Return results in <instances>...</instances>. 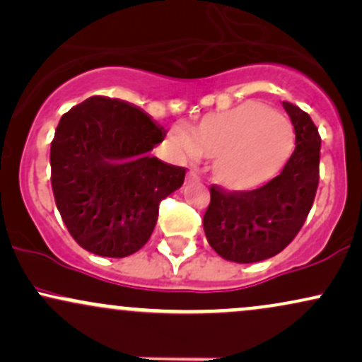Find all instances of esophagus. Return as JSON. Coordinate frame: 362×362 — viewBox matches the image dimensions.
Listing matches in <instances>:
<instances>
[{
  "label": "esophagus",
  "instance_id": "34e87169",
  "mask_svg": "<svg viewBox=\"0 0 362 362\" xmlns=\"http://www.w3.org/2000/svg\"><path fill=\"white\" fill-rule=\"evenodd\" d=\"M199 172L197 170H190L189 173H187V182H192V180H199Z\"/></svg>",
  "mask_w": 362,
  "mask_h": 362
}]
</instances>
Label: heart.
<instances>
[{"label":"heart","instance_id":"obj_1","mask_svg":"<svg viewBox=\"0 0 362 362\" xmlns=\"http://www.w3.org/2000/svg\"><path fill=\"white\" fill-rule=\"evenodd\" d=\"M170 141L190 160L214 156L216 180L245 190L271 180L294 149L291 120L265 103L247 102L207 115L199 126L175 124Z\"/></svg>","mask_w":362,"mask_h":362}]
</instances>
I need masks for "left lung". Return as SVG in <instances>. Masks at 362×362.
Listing matches in <instances>:
<instances>
[{"instance_id":"1","label":"left lung","mask_w":362,"mask_h":362,"mask_svg":"<svg viewBox=\"0 0 362 362\" xmlns=\"http://www.w3.org/2000/svg\"><path fill=\"white\" fill-rule=\"evenodd\" d=\"M296 134V148L282 172L250 192L211 187L206 238L223 259L253 264L284 250L306 221L318 187V129L306 112L282 102Z\"/></svg>"}]
</instances>
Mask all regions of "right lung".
Instances as JSON below:
<instances>
[{"mask_svg": "<svg viewBox=\"0 0 362 362\" xmlns=\"http://www.w3.org/2000/svg\"><path fill=\"white\" fill-rule=\"evenodd\" d=\"M165 136L148 114L117 98L90 97L62 115L51 143V184L80 247L122 259L148 242L161 199L185 178V168L151 156Z\"/></svg>", "mask_w": 362, "mask_h": 362, "instance_id": "add662e5", "label": "right lung"}]
</instances>
